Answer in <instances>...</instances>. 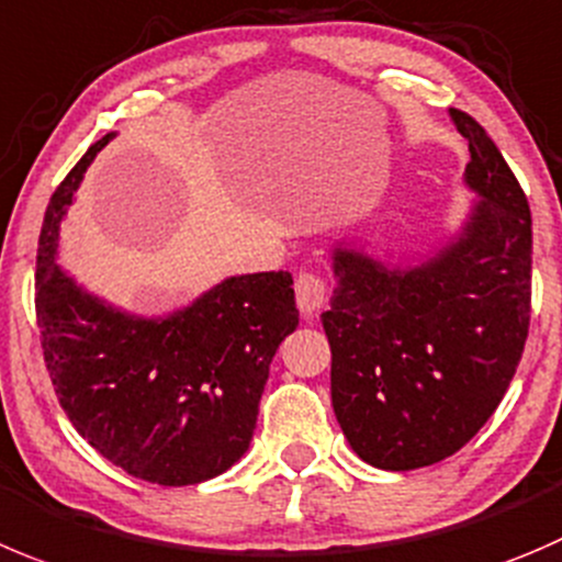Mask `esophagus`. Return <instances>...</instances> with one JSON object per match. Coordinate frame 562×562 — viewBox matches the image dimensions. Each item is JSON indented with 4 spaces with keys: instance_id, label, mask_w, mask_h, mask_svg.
<instances>
[{
    "instance_id": "34e87169",
    "label": "esophagus",
    "mask_w": 562,
    "mask_h": 562,
    "mask_svg": "<svg viewBox=\"0 0 562 562\" xmlns=\"http://www.w3.org/2000/svg\"><path fill=\"white\" fill-rule=\"evenodd\" d=\"M295 295H297V308L303 314H314L328 303V284L319 272H301L295 278Z\"/></svg>"
}]
</instances>
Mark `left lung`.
<instances>
[{
  "instance_id": "8db88e82",
  "label": "left lung",
  "mask_w": 562,
  "mask_h": 562,
  "mask_svg": "<svg viewBox=\"0 0 562 562\" xmlns=\"http://www.w3.org/2000/svg\"><path fill=\"white\" fill-rule=\"evenodd\" d=\"M480 195L461 237L411 270L336 248L323 312L334 414L358 458L408 472L456 456L505 397L530 334L532 217L488 132L452 106Z\"/></svg>"
}]
</instances>
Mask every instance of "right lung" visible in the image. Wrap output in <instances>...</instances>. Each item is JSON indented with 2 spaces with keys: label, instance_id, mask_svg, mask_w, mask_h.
Returning a JSON list of instances; mask_svg holds the SVG:
<instances>
[{
  "label": "right lung",
  "instance_id": "right-lung-1",
  "mask_svg": "<svg viewBox=\"0 0 562 562\" xmlns=\"http://www.w3.org/2000/svg\"><path fill=\"white\" fill-rule=\"evenodd\" d=\"M104 135L60 181L37 239L35 317L52 386L79 436L157 485L217 477L245 456L270 361L297 325L286 270L226 278L190 308L140 319L55 265L57 228Z\"/></svg>",
  "mask_w": 562,
  "mask_h": 562
}]
</instances>
